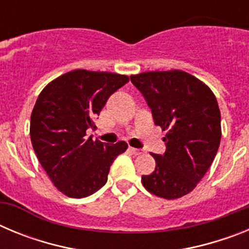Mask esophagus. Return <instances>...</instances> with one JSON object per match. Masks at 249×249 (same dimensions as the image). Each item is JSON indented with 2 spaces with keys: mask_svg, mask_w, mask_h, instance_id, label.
Returning <instances> with one entry per match:
<instances>
[{
  "mask_svg": "<svg viewBox=\"0 0 249 249\" xmlns=\"http://www.w3.org/2000/svg\"><path fill=\"white\" fill-rule=\"evenodd\" d=\"M129 149H131V152L133 153V155H142V153H144L143 149L141 148H133V147H129Z\"/></svg>",
  "mask_w": 249,
  "mask_h": 249,
  "instance_id": "obj_1",
  "label": "esophagus"
}]
</instances>
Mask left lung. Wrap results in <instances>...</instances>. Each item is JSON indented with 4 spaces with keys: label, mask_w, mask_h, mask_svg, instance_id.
I'll list each match as a JSON object with an SVG mask.
<instances>
[{
    "label": "left lung",
    "mask_w": 249,
    "mask_h": 249,
    "mask_svg": "<svg viewBox=\"0 0 249 249\" xmlns=\"http://www.w3.org/2000/svg\"><path fill=\"white\" fill-rule=\"evenodd\" d=\"M143 94L156 126L166 131V152L151 153L155 171L142 176L144 188L166 199L196 188L214 160L221 142V112L207 85L179 70L131 76Z\"/></svg>",
    "instance_id": "1"
}]
</instances>
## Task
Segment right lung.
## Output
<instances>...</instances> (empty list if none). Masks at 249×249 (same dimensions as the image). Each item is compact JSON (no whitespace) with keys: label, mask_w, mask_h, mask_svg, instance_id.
Segmentation results:
<instances>
[{"label":"right lung","mask_w":249,"mask_h":249,"mask_svg":"<svg viewBox=\"0 0 249 249\" xmlns=\"http://www.w3.org/2000/svg\"><path fill=\"white\" fill-rule=\"evenodd\" d=\"M128 81L124 74L74 70L39 93L31 142L52 183L67 197L83 198L102 188L113 160L128 147L124 141L108 144L86 137L109 96Z\"/></svg>","instance_id":"add662e5"}]
</instances>
